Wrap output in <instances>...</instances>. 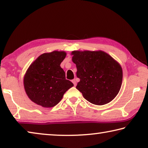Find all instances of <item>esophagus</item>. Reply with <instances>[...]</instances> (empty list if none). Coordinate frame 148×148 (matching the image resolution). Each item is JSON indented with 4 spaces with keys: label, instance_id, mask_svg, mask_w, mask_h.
Wrapping results in <instances>:
<instances>
[{
    "label": "esophagus",
    "instance_id": "1",
    "mask_svg": "<svg viewBox=\"0 0 148 148\" xmlns=\"http://www.w3.org/2000/svg\"><path fill=\"white\" fill-rule=\"evenodd\" d=\"M72 83L74 84V86H76V84H77V82H76V79H72Z\"/></svg>",
    "mask_w": 148,
    "mask_h": 148
}]
</instances>
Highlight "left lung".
Masks as SVG:
<instances>
[{
    "label": "left lung",
    "mask_w": 148,
    "mask_h": 148,
    "mask_svg": "<svg viewBox=\"0 0 148 148\" xmlns=\"http://www.w3.org/2000/svg\"><path fill=\"white\" fill-rule=\"evenodd\" d=\"M71 54L80 79L76 89L93 104L111 102L121 89L123 71L120 64L102 51H74Z\"/></svg>",
    "instance_id": "8db88e82"
}]
</instances>
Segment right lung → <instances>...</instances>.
<instances>
[{"mask_svg": "<svg viewBox=\"0 0 148 148\" xmlns=\"http://www.w3.org/2000/svg\"><path fill=\"white\" fill-rule=\"evenodd\" d=\"M66 56L64 51L45 53L30 65L23 84L27 96L34 103L44 108L53 107L61 101L65 92L74 86L66 79L60 66Z\"/></svg>", "mask_w": 148, "mask_h": 148, "instance_id": "1", "label": "right lung"}]
</instances>
